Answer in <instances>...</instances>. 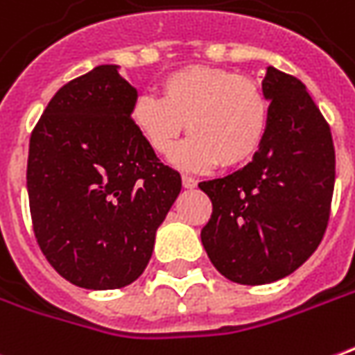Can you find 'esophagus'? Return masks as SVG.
Returning <instances> with one entry per match:
<instances>
[{
  "label": "esophagus",
  "instance_id": "1",
  "mask_svg": "<svg viewBox=\"0 0 355 355\" xmlns=\"http://www.w3.org/2000/svg\"><path fill=\"white\" fill-rule=\"evenodd\" d=\"M196 184H198V180H196V178L188 177V175H184V177H182V186H184V188H188V190L196 188Z\"/></svg>",
  "mask_w": 355,
  "mask_h": 355
}]
</instances>
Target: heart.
<instances>
[{
    "mask_svg": "<svg viewBox=\"0 0 355 355\" xmlns=\"http://www.w3.org/2000/svg\"><path fill=\"white\" fill-rule=\"evenodd\" d=\"M159 88L161 98L142 94L132 101L130 121L161 157L173 155L186 128L192 135L175 155L182 169L240 167L263 146L271 109L252 78L192 65L167 74Z\"/></svg>",
    "mask_w": 355,
    "mask_h": 355,
    "instance_id": "obj_1",
    "label": "heart"
}]
</instances>
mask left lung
Returning <instances> with one entry per match:
<instances>
[{
	"instance_id": "8db88e82",
	"label": "left lung",
	"mask_w": 355,
	"mask_h": 355,
	"mask_svg": "<svg viewBox=\"0 0 355 355\" xmlns=\"http://www.w3.org/2000/svg\"><path fill=\"white\" fill-rule=\"evenodd\" d=\"M271 101L263 146L244 169L200 182L213 213L202 244L215 269L238 284H267L309 259L329 225L334 146L329 123L292 74L267 67Z\"/></svg>"
}]
</instances>
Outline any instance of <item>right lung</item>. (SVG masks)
<instances>
[{
    "label": "right lung",
    "mask_w": 355,
    "mask_h": 355,
    "mask_svg": "<svg viewBox=\"0 0 355 355\" xmlns=\"http://www.w3.org/2000/svg\"><path fill=\"white\" fill-rule=\"evenodd\" d=\"M136 98L117 65H100L59 88L32 130L34 234L49 265L80 288H123L142 275L182 186L132 125Z\"/></svg>",
    "instance_id": "obj_1"
}]
</instances>
